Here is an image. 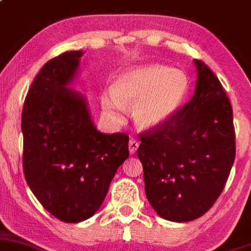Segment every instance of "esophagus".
Here are the masks:
<instances>
[{
  "mask_svg": "<svg viewBox=\"0 0 251 251\" xmlns=\"http://www.w3.org/2000/svg\"><path fill=\"white\" fill-rule=\"evenodd\" d=\"M137 148H139V142H137L136 140L131 139L130 141H129V152H130V154H134L137 151Z\"/></svg>",
  "mask_w": 251,
  "mask_h": 251,
  "instance_id": "1",
  "label": "esophagus"
}]
</instances>
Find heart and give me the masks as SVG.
<instances>
[{"label": "heart", "instance_id": "b5f03b06", "mask_svg": "<svg viewBox=\"0 0 251 251\" xmlns=\"http://www.w3.org/2000/svg\"><path fill=\"white\" fill-rule=\"evenodd\" d=\"M114 87L101 98L105 115L116 123L122 122L125 104H131L135 125L141 129H153L176 114L189 91V79L179 69L145 64L120 73Z\"/></svg>", "mask_w": 251, "mask_h": 251}]
</instances>
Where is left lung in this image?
Returning a JSON list of instances; mask_svg holds the SVG:
<instances>
[{
  "instance_id": "1",
  "label": "left lung",
  "mask_w": 251,
  "mask_h": 251,
  "mask_svg": "<svg viewBox=\"0 0 251 251\" xmlns=\"http://www.w3.org/2000/svg\"><path fill=\"white\" fill-rule=\"evenodd\" d=\"M194 63L193 98L168 122L142 134L137 150L147 200L159 217L176 223L211 208L236 155L230 100L214 73L203 62Z\"/></svg>"
}]
</instances>
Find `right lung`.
Returning <instances> with one entry per match:
<instances>
[{
	"label": "right lung",
	"instance_id": "add662e5",
	"mask_svg": "<svg viewBox=\"0 0 251 251\" xmlns=\"http://www.w3.org/2000/svg\"><path fill=\"white\" fill-rule=\"evenodd\" d=\"M83 51H68L43 66L21 117L24 174L42 206L64 223L100 208L116 171L129 157L126 134L97 129L86 97L71 88Z\"/></svg>",
	"mask_w": 251,
	"mask_h": 251
}]
</instances>
